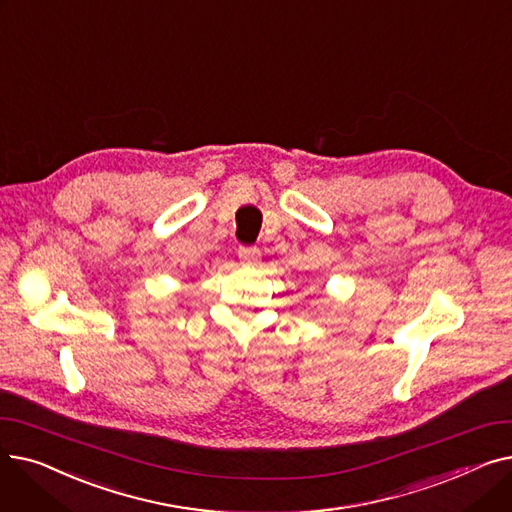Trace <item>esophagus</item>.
Wrapping results in <instances>:
<instances>
[{
    "label": "esophagus",
    "mask_w": 512,
    "mask_h": 512,
    "mask_svg": "<svg viewBox=\"0 0 512 512\" xmlns=\"http://www.w3.org/2000/svg\"><path fill=\"white\" fill-rule=\"evenodd\" d=\"M259 257H261V253L257 247H240L238 249V259L247 265H255L259 261Z\"/></svg>",
    "instance_id": "1"
}]
</instances>
